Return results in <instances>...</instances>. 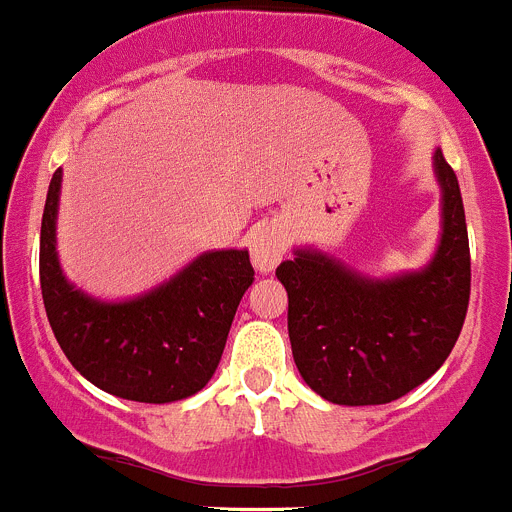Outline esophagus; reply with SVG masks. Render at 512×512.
Here are the masks:
<instances>
[{
  "mask_svg": "<svg viewBox=\"0 0 512 512\" xmlns=\"http://www.w3.org/2000/svg\"><path fill=\"white\" fill-rule=\"evenodd\" d=\"M249 255L257 270L270 273L286 255V236L273 223H260L249 234Z\"/></svg>",
  "mask_w": 512,
  "mask_h": 512,
  "instance_id": "esophagus-1",
  "label": "esophagus"
}]
</instances>
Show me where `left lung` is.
Returning a JSON list of instances; mask_svg holds the SVG:
<instances>
[{
	"mask_svg": "<svg viewBox=\"0 0 512 512\" xmlns=\"http://www.w3.org/2000/svg\"><path fill=\"white\" fill-rule=\"evenodd\" d=\"M442 239L419 273L372 281L317 252L278 265L289 338L309 388L341 406H380L419 388L453 351L471 296V252L455 171L435 150Z\"/></svg>",
	"mask_w": 512,
	"mask_h": 512,
	"instance_id": "8db88e82",
	"label": "left lung"
}]
</instances>
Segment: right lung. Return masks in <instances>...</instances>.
Returning a JSON list of instances; mask_svg holds the SVG:
<instances>
[{"mask_svg":"<svg viewBox=\"0 0 512 512\" xmlns=\"http://www.w3.org/2000/svg\"><path fill=\"white\" fill-rule=\"evenodd\" d=\"M59 187L62 169L51 176L41 221V294L64 356L96 388L127 401L171 403L203 390L255 281L249 252H208L140 299L96 302L72 289L59 268Z\"/></svg>","mask_w":512,"mask_h":512,"instance_id":"obj_1","label":"right lung"}]
</instances>
